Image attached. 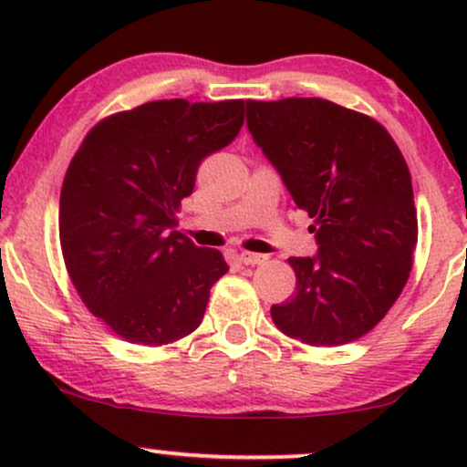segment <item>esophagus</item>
I'll return each mask as SVG.
<instances>
[{
	"instance_id": "obj_1",
	"label": "esophagus",
	"mask_w": 467,
	"mask_h": 467,
	"mask_svg": "<svg viewBox=\"0 0 467 467\" xmlns=\"http://www.w3.org/2000/svg\"><path fill=\"white\" fill-rule=\"evenodd\" d=\"M265 259H267L265 254H256V252H241L239 254V261L244 265H259V264H264Z\"/></svg>"
}]
</instances>
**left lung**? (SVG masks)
Here are the masks:
<instances>
[{
	"label": "left lung",
	"mask_w": 467,
	"mask_h": 467,
	"mask_svg": "<svg viewBox=\"0 0 467 467\" xmlns=\"http://www.w3.org/2000/svg\"><path fill=\"white\" fill-rule=\"evenodd\" d=\"M252 140L314 219V256H292L296 292L272 305L283 334L337 347L373 329L409 281L417 211L409 166L373 118L323 99L245 100Z\"/></svg>",
	"instance_id": "left-lung-1"
}]
</instances>
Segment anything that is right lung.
I'll use <instances>...</instances> for the list:
<instances>
[{
  "instance_id": "obj_1",
  "label": "right lung",
  "mask_w": 467,
  "mask_h": 467,
  "mask_svg": "<svg viewBox=\"0 0 467 467\" xmlns=\"http://www.w3.org/2000/svg\"><path fill=\"white\" fill-rule=\"evenodd\" d=\"M241 125L244 100H153L100 120L69 162L63 259L89 312L127 342L169 345L200 327L228 264L180 234L175 213Z\"/></svg>"
}]
</instances>
